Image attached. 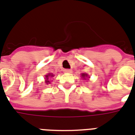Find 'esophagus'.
Returning <instances> with one entry per match:
<instances>
[{
	"mask_svg": "<svg viewBox=\"0 0 135 135\" xmlns=\"http://www.w3.org/2000/svg\"><path fill=\"white\" fill-rule=\"evenodd\" d=\"M64 72L66 73H71L72 70H70V69H65V70H64Z\"/></svg>",
	"mask_w": 135,
	"mask_h": 135,
	"instance_id": "esophagus-1",
	"label": "esophagus"
}]
</instances>
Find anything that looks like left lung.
<instances>
[{
	"instance_id": "left-lung-1",
	"label": "left lung",
	"mask_w": 135,
	"mask_h": 135,
	"mask_svg": "<svg viewBox=\"0 0 135 135\" xmlns=\"http://www.w3.org/2000/svg\"><path fill=\"white\" fill-rule=\"evenodd\" d=\"M81 75H82V77L84 79H85V78L86 77V76H87V74H85V73H83V74Z\"/></svg>"
}]
</instances>
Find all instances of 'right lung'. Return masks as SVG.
<instances>
[{
  "instance_id": "right-lung-1",
  "label": "right lung",
  "mask_w": 135,
  "mask_h": 135,
  "mask_svg": "<svg viewBox=\"0 0 135 135\" xmlns=\"http://www.w3.org/2000/svg\"><path fill=\"white\" fill-rule=\"evenodd\" d=\"M50 77H53V75L52 74H48L46 76H45V79H46V81H45V83H47V84H49L50 83Z\"/></svg>"
}]
</instances>
